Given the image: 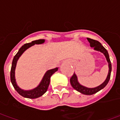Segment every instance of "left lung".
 I'll return each mask as SVG.
<instances>
[{
	"instance_id": "obj_1",
	"label": "left lung",
	"mask_w": 120,
	"mask_h": 120,
	"mask_svg": "<svg viewBox=\"0 0 120 120\" xmlns=\"http://www.w3.org/2000/svg\"><path fill=\"white\" fill-rule=\"evenodd\" d=\"M87 39L89 41V42L90 43V47H93L95 51L102 52L103 55H105L106 60L107 61L109 64V73L108 75H107V76L105 80L104 81L101 85H100L98 87H94V88H88V87H86L85 86L81 85L80 83L78 82V78H77V76H76L75 73H74L73 75L72 76V77L71 78L70 83L73 88L77 90V91H78V92L82 93L83 94H86V95H91V94H95L98 91H100L107 86V84L108 83L109 81L110 80V77H111L112 65H111V60H110V58H109L108 52H107V51L105 48L101 44V43H100L97 40L91 39V38H87Z\"/></svg>"
}]
</instances>
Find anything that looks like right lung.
Wrapping results in <instances>:
<instances>
[{
	"instance_id": "right-lung-1",
	"label": "right lung",
	"mask_w": 120,
	"mask_h": 120,
	"mask_svg": "<svg viewBox=\"0 0 120 120\" xmlns=\"http://www.w3.org/2000/svg\"><path fill=\"white\" fill-rule=\"evenodd\" d=\"M45 40L44 39H40L37 40H34L31 43H27V44H25L24 45H22V47L20 48L19 51L15 56L13 58V60L12 62V65L11 68V72H10V78H11V82L12 85L14 87L15 90H17V93L19 94L20 95H21L24 98H31V99H34V98H37L38 97H40L44 94L46 91H47L48 87L49 86L50 83V78L51 76L54 74V73L57 71L58 68H56L52 69H50L48 70L45 73L44 77L42 78V81L40 82L39 85L37 86V87H35L33 89L31 90H23L22 89H20L17 86V82H16V80H15V68H16V65H17V62L20 56L22 55V53L24 52L28 48L30 47L33 46L34 44H41L44 43Z\"/></svg>"
}]
</instances>
